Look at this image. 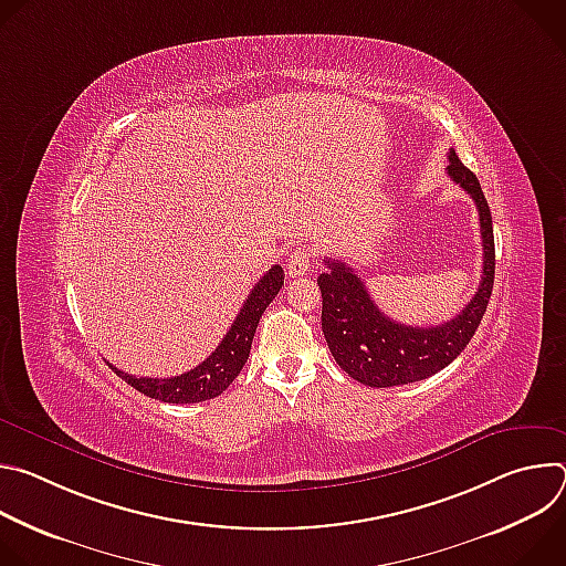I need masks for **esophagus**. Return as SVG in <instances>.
Segmentation results:
<instances>
[{
  "label": "esophagus",
  "mask_w": 566,
  "mask_h": 566,
  "mask_svg": "<svg viewBox=\"0 0 566 566\" xmlns=\"http://www.w3.org/2000/svg\"><path fill=\"white\" fill-rule=\"evenodd\" d=\"M311 260H313V253H311L306 247L295 249V251L289 255V260H286V271H289V275H291V277L304 275V273L308 271V266H311Z\"/></svg>",
  "instance_id": "esophagus-1"
}]
</instances>
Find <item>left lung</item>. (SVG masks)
I'll return each instance as SVG.
<instances>
[{
	"label": "left lung",
	"mask_w": 566,
	"mask_h": 566,
	"mask_svg": "<svg viewBox=\"0 0 566 566\" xmlns=\"http://www.w3.org/2000/svg\"><path fill=\"white\" fill-rule=\"evenodd\" d=\"M448 158V177L461 186L476 206L483 247L479 289L459 315L437 327L400 325L374 304L365 282L345 262L327 258V271L317 277L322 293V332H325L327 345L340 369L363 385H408L441 371L465 349L486 313L495 282L493 217L476 177L461 164L454 149H450Z\"/></svg>",
	"instance_id": "obj_1"
}]
</instances>
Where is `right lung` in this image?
<instances>
[{"label":"right lung","mask_w":566,"mask_h":566,"mask_svg":"<svg viewBox=\"0 0 566 566\" xmlns=\"http://www.w3.org/2000/svg\"><path fill=\"white\" fill-rule=\"evenodd\" d=\"M284 286V271L280 264L271 266L264 277L255 284L244 306L239 308L234 322L230 325L226 338L219 347L195 369L172 376V378H138L125 374L109 365L127 385L138 389L140 394L164 400V402H201L208 398L219 396L247 365L255 329L260 325V317L273 297Z\"/></svg>","instance_id":"obj_1"}]
</instances>
